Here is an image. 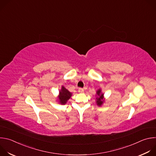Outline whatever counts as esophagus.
Listing matches in <instances>:
<instances>
[{"instance_id": "1", "label": "esophagus", "mask_w": 156, "mask_h": 156, "mask_svg": "<svg viewBox=\"0 0 156 156\" xmlns=\"http://www.w3.org/2000/svg\"><path fill=\"white\" fill-rule=\"evenodd\" d=\"M78 92H79L80 93H83V92H84V89L82 88V87H80V88L78 89Z\"/></svg>"}]
</instances>
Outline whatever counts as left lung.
I'll return each instance as SVG.
<instances>
[{
  "mask_svg": "<svg viewBox=\"0 0 156 156\" xmlns=\"http://www.w3.org/2000/svg\"><path fill=\"white\" fill-rule=\"evenodd\" d=\"M97 94H98V98H96V99H97L96 102H97V104H98L99 106H101V105L102 104L103 102H104V101H103V95H104V94L101 93V90H99L97 91Z\"/></svg>",
  "mask_w": 156,
  "mask_h": 156,
  "instance_id": "left-lung-1",
  "label": "left lung"
}]
</instances>
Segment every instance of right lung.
Masks as SVG:
<instances>
[{"mask_svg": "<svg viewBox=\"0 0 156 156\" xmlns=\"http://www.w3.org/2000/svg\"><path fill=\"white\" fill-rule=\"evenodd\" d=\"M72 94L70 93L66 89H65L63 86H62V90L59 93V101L60 103L62 104H66L67 101L71 97Z\"/></svg>", "mask_w": 156, "mask_h": 156, "instance_id": "obj_1", "label": "right lung"}]
</instances>
